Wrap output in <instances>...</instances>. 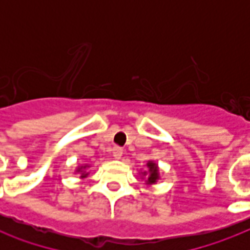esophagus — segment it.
<instances>
[{
  "label": "esophagus",
  "mask_w": 250,
  "mask_h": 250,
  "mask_svg": "<svg viewBox=\"0 0 250 250\" xmlns=\"http://www.w3.org/2000/svg\"><path fill=\"white\" fill-rule=\"evenodd\" d=\"M122 154H123V149L121 148V146H114L113 148V156L117 158V160H119L122 157Z\"/></svg>",
  "instance_id": "1"
}]
</instances>
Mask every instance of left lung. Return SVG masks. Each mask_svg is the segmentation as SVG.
<instances>
[{"label":"left lung","mask_w":250,"mask_h":250,"mask_svg":"<svg viewBox=\"0 0 250 250\" xmlns=\"http://www.w3.org/2000/svg\"><path fill=\"white\" fill-rule=\"evenodd\" d=\"M144 176H146V182L148 184H153V183H156L158 180V166L156 164H153V162H148V172L145 171L143 172Z\"/></svg>","instance_id":"8db88e82"}]
</instances>
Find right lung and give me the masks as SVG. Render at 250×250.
<instances>
[{"mask_svg":"<svg viewBox=\"0 0 250 250\" xmlns=\"http://www.w3.org/2000/svg\"><path fill=\"white\" fill-rule=\"evenodd\" d=\"M86 166H82V167H79V168H78V171H79V172H82V178H85L86 175V172H84V168H85Z\"/></svg>","mask_w":250,"mask_h":250,"instance_id":"add662e5","label":"right lung"}]
</instances>
